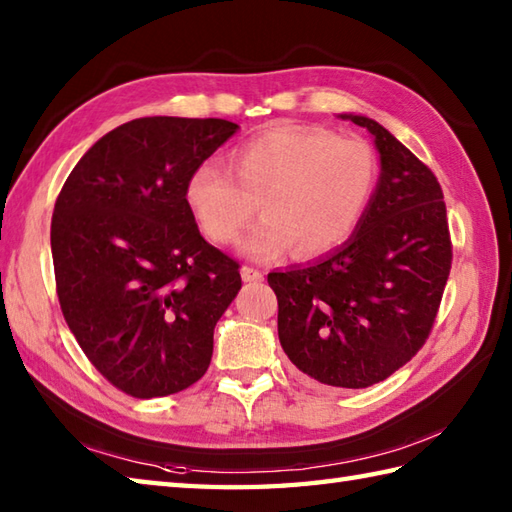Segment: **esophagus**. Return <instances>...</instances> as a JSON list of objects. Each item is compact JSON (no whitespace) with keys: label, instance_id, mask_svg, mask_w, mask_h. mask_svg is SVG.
I'll list each match as a JSON object with an SVG mask.
<instances>
[{"label":"esophagus","instance_id":"obj_1","mask_svg":"<svg viewBox=\"0 0 512 512\" xmlns=\"http://www.w3.org/2000/svg\"><path fill=\"white\" fill-rule=\"evenodd\" d=\"M242 279L246 284H257V281L264 279V273L253 266H242Z\"/></svg>","mask_w":512,"mask_h":512}]
</instances>
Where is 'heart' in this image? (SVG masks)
Listing matches in <instances>:
<instances>
[{
	"instance_id": "1",
	"label": "heart",
	"mask_w": 512,
	"mask_h": 512,
	"mask_svg": "<svg viewBox=\"0 0 512 512\" xmlns=\"http://www.w3.org/2000/svg\"><path fill=\"white\" fill-rule=\"evenodd\" d=\"M231 171L204 160L184 182V198L204 235L228 244L257 211L244 253L277 259L290 248L319 257L350 239L374 200L378 156L363 138L321 127L277 125L237 145Z\"/></svg>"
}]
</instances>
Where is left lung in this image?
<instances>
[{
	"instance_id": "8db88e82",
	"label": "left lung",
	"mask_w": 512,
	"mask_h": 512,
	"mask_svg": "<svg viewBox=\"0 0 512 512\" xmlns=\"http://www.w3.org/2000/svg\"><path fill=\"white\" fill-rule=\"evenodd\" d=\"M380 151L374 200L341 250L270 273L279 341L303 374L363 389L409 363L429 339L451 273L447 204L433 171L365 116Z\"/></svg>"
}]
</instances>
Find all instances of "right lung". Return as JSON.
Masks as SVG:
<instances>
[{
    "label": "right lung",
    "instance_id": "right-lung-1",
    "mask_svg": "<svg viewBox=\"0 0 512 512\" xmlns=\"http://www.w3.org/2000/svg\"><path fill=\"white\" fill-rule=\"evenodd\" d=\"M235 132L224 118H136L92 145L54 202L63 319L127 396L178 394L209 369L215 323L242 277L200 235L184 182Z\"/></svg>",
    "mask_w": 512,
    "mask_h": 512
}]
</instances>
